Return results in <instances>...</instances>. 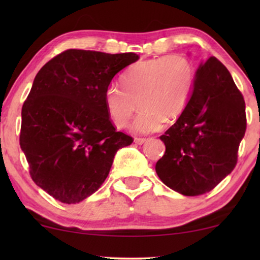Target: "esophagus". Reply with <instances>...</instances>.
Instances as JSON below:
<instances>
[{"mask_svg":"<svg viewBox=\"0 0 260 260\" xmlns=\"http://www.w3.org/2000/svg\"><path fill=\"white\" fill-rule=\"evenodd\" d=\"M145 142H147V140H145V138H135V143L138 144V145L143 144V143H145Z\"/></svg>","mask_w":260,"mask_h":260,"instance_id":"esophagus-1","label":"esophagus"}]
</instances>
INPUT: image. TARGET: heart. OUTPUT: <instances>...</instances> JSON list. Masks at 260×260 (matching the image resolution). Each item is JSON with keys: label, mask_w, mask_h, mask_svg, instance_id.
<instances>
[{"label": "heart", "mask_w": 260, "mask_h": 260, "mask_svg": "<svg viewBox=\"0 0 260 260\" xmlns=\"http://www.w3.org/2000/svg\"><path fill=\"white\" fill-rule=\"evenodd\" d=\"M122 87L110 84L103 101L113 125L126 127L136 102L141 112L133 130L149 134L162 126L163 119L172 120L183 112L195 83L193 63L186 56L174 54L140 60L122 76Z\"/></svg>", "instance_id": "obj_1"}]
</instances>
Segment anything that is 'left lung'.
I'll return each mask as SVG.
<instances>
[{
	"label": "left lung",
	"mask_w": 260,
	"mask_h": 260,
	"mask_svg": "<svg viewBox=\"0 0 260 260\" xmlns=\"http://www.w3.org/2000/svg\"><path fill=\"white\" fill-rule=\"evenodd\" d=\"M246 131L245 101L215 56L201 63L193 93L176 123L162 135L166 152L156 173L186 197L211 191L234 169Z\"/></svg>",
	"instance_id": "obj_1"
}]
</instances>
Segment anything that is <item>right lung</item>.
Instances as JSON below:
<instances>
[{
    "mask_svg": "<svg viewBox=\"0 0 260 260\" xmlns=\"http://www.w3.org/2000/svg\"><path fill=\"white\" fill-rule=\"evenodd\" d=\"M135 53L67 49L42 66L22 106L20 145L31 180L63 204L97 191L117 150L133 137L117 131L103 95Z\"/></svg>",
    "mask_w": 260,
    "mask_h": 260,
    "instance_id": "right-lung-1",
    "label": "right lung"
}]
</instances>
